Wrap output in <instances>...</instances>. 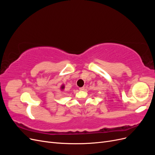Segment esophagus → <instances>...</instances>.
I'll return each instance as SVG.
<instances>
[{"mask_svg":"<svg viewBox=\"0 0 155 155\" xmlns=\"http://www.w3.org/2000/svg\"><path fill=\"white\" fill-rule=\"evenodd\" d=\"M85 87H80V88H79V90H80V91H83L84 90V89H85Z\"/></svg>","mask_w":155,"mask_h":155,"instance_id":"esophagus-1","label":"esophagus"}]
</instances>
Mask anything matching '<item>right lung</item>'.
<instances>
[{"instance_id":"1","label":"right lung","mask_w":155,"mask_h":155,"mask_svg":"<svg viewBox=\"0 0 155 155\" xmlns=\"http://www.w3.org/2000/svg\"><path fill=\"white\" fill-rule=\"evenodd\" d=\"M64 88V85H61V91H63Z\"/></svg>"}]
</instances>
